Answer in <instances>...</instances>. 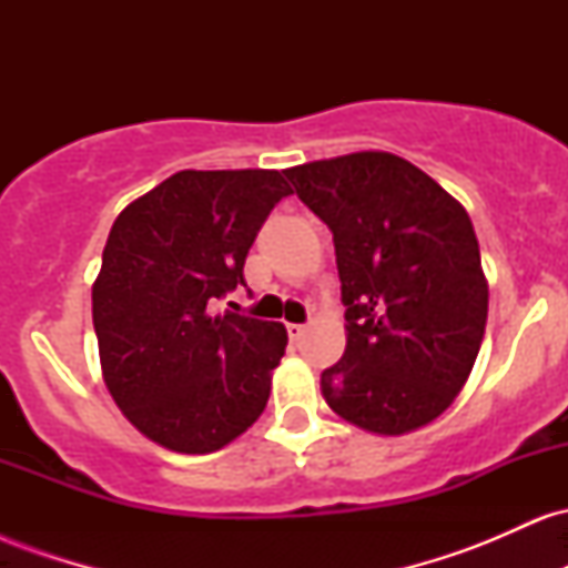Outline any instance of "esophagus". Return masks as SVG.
<instances>
[{"mask_svg": "<svg viewBox=\"0 0 568 568\" xmlns=\"http://www.w3.org/2000/svg\"><path fill=\"white\" fill-rule=\"evenodd\" d=\"M285 331H288V336H291V342H298V338L304 336V325H298V323H288L285 325Z\"/></svg>", "mask_w": 568, "mask_h": 568, "instance_id": "34e87169", "label": "esophagus"}]
</instances>
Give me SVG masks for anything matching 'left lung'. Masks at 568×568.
<instances>
[{"label": "left lung", "mask_w": 568, "mask_h": 568, "mask_svg": "<svg viewBox=\"0 0 568 568\" xmlns=\"http://www.w3.org/2000/svg\"><path fill=\"white\" fill-rule=\"evenodd\" d=\"M283 173L334 232L347 349L323 371L325 403L376 435L429 425L462 393L486 331L488 283L470 216L389 152Z\"/></svg>", "instance_id": "8db88e82"}]
</instances>
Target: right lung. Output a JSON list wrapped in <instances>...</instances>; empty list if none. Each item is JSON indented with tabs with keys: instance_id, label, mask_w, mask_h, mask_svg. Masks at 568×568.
<instances>
[{
	"instance_id": "right-lung-1",
	"label": "right lung",
	"mask_w": 568,
	"mask_h": 568,
	"mask_svg": "<svg viewBox=\"0 0 568 568\" xmlns=\"http://www.w3.org/2000/svg\"><path fill=\"white\" fill-rule=\"evenodd\" d=\"M288 194L280 171H181L116 216L93 325L103 382L149 440L211 454L266 408L285 325L207 304L245 285L247 251Z\"/></svg>"
}]
</instances>
